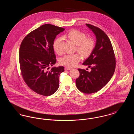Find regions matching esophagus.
Instances as JSON below:
<instances>
[{
    "label": "esophagus",
    "mask_w": 134,
    "mask_h": 134,
    "mask_svg": "<svg viewBox=\"0 0 134 134\" xmlns=\"http://www.w3.org/2000/svg\"><path fill=\"white\" fill-rule=\"evenodd\" d=\"M71 69V68L70 67H66L65 68V70H70Z\"/></svg>",
    "instance_id": "1"
}]
</instances>
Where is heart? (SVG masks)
Returning a JSON list of instances; mask_svg holds the SVG:
<instances>
[{"mask_svg": "<svg viewBox=\"0 0 134 134\" xmlns=\"http://www.w3.org/2000/svg\"><path fill=\"white\" fill-rule=\"evenodd\" d=\"M66 37L76 45V49L82 56L88 57L95 47V41L91 37H86L85 33L77 30H72L66 34ZM63 39L61 37L56 38L53 43V49L59 55L63 53ZM81 60V56L78 53L65 55L60 59V63L67 67L75 66Z\"/></svg>", "mask_w": 134, "mask_h": 134, "instance_id": "heart-1", "label": "heart"}]
</instances>
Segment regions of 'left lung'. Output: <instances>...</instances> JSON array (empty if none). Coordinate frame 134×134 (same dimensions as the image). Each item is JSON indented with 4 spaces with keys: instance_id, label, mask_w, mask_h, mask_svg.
Segmentation results:
<instances>
[{
    "instance_id": "1",
    "label": "left lung",
    "mask_w": 134,
    "mask_h": 134,
    "mask_svg": "<svg viewBox=\"0 0 134 134\" xmlns=\"http://www.w3.org/2000/svg\"><path fill=\"white\" fill-rule=\"evenodd\" d=\"M86 25L96 35V46L89 57L83 63L91 71L78 69L80 75L76 79L77 88L84 93H94L102 88L113 76L115 68V53L111 42L100 29Z\"/></svg>"
}]
</instances>
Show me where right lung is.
Wrapping results in <instances>:
<instances>
[{"mask_svg": "<svg viewBox=\"0 0 134 134\" xmlns=\"http://www.w3.org/2000/svg\"><path fill=\"white\" fill-rule=\"evenodd\" d=\"M64 28L50 24L40 26L26 35L19 48L21 74L27 85L44 96L54 94L59 87V77L64 67H53L56 63L53 43Z\"/></svg>", "mask_w": 134, "mask_h": 134, "instance_id": "1", "label": "right lung"}]
</instances>
